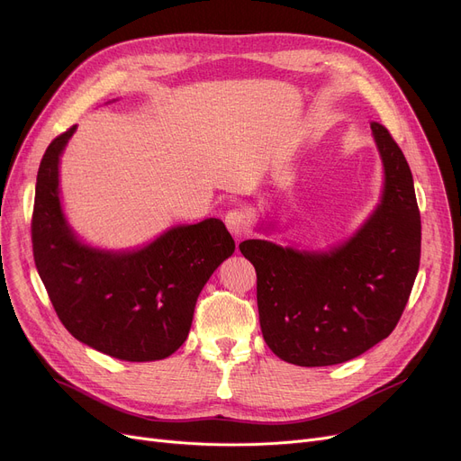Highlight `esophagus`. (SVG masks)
<instances>
[{"instance_id":"esophagus-1","label":"esophagus","mask_w":461,"mask_h":461,"mask_svg":"<svg viewBox=\"0 0 461 461\" xmlns=\"http://www.w3.org/2000/svg\"><path fill=\"white\" fill-rule=\"evenodd\" d=\"M226 226L235 237H240L250 230L252 218L245 209H231L226 214Z\"/></svg>"}]
</instances>
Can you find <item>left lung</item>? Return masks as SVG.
I'll list each match as a JSON object with an SVG mask.
<instances>
[{
  "mask_svg": "<svg viewBox=\"0 0 461 461\" xmlns=\"http://www.w3.org/2000/svg\"><path fill=\"white\" fill-rule=\"evenodd\" d=\"M384 166L383 200L346 245L329 254L249 239L239 245L256 269L265 342L297 366L351 360L398 325L420 265V211L398 143L370 123Z\"/></svg>",
  "mask_w": 461,
  "mask_h": 461,
  "instance_id": "obj_1",
  "label": "left lung"
}]
</instances>
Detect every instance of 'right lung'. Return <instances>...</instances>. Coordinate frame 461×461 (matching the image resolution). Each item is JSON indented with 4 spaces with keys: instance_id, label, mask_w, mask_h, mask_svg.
Segmentation results:
<instances>
[{
    "instance_id": "add662e5",
    "label": "right lung",
    "mask_w": 461,
    "mask_h": 461,
    "mask_svg": "<svg viewBox=\"0 0 461 461\" xmlns=\"http://www.w3.org/2000/svg\"><path fill=\"white\" fill-rule=\"evenodd\" d=\"M75 129L52 140L39 166L32 216L39 276L77 340L121 360L166 358L186 340L202 289L235 240L222 221L207 218L134 252L84 247L59 205V155Z\"/></svg>"
}]
</instances>
